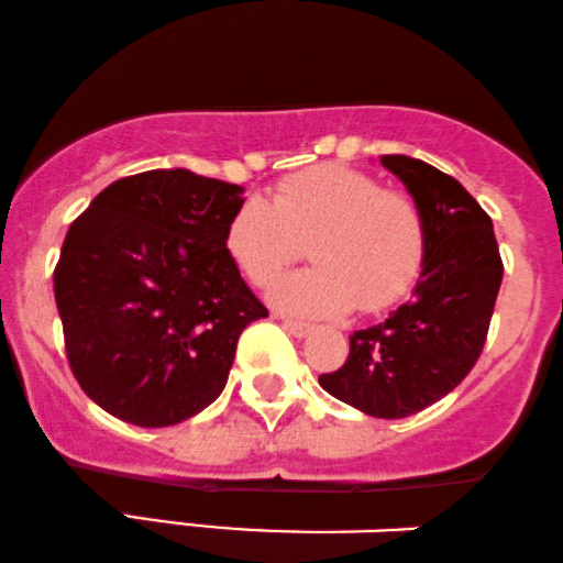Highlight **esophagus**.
Listing matches in <instances>:
<instances>
[{
    "label": "esophagus",
    "mask_w": 563,
    "mask_h": 563,
    "mask_svg": "<svg viewBox=\"0 0 563 563\" xmlns=\"http://www.w3.org/2000/svg\"><path fill=\"white\" fill-rule=\"evenodd\" d=\"M282 327L287 329L289 334H295V336H308L310 332H313V323L295 321V319H284V316H282Z\"/></svg>",
    "instance_id": "obj_1"
}]
</instances>
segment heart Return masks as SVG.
I'll use <instances>...</instances> for the list:
<instances>
[{
  "instance_id": "obj_1",
  "label": "heart",
  "mask_w": 563,
  "mask_h": 563,
  "mask_svg": "<svg viewBox=\"0 0 563 563\" xmlns=\"http://www.w3.org/2000/svg\"><path fill=\"white\" fill-rule=\"evenodd\" d=\"M300 244L313 268L276 284L271 302L284 313L336 316L400 300L424 268L429 229L411 195L336 163L287 176L266 202L244 200L223 229L229 261L257 289L279 279Z\"/></svg>"
}]
</instances>
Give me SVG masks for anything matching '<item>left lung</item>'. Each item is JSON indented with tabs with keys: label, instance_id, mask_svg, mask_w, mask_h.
<instances>
[{
	"label": "left lung",
	"instance_id": "8db88e82",
	"mask_svg": "<svg viewBox=\"0 0 563 563\" xmlns=\"http://www.w3.org/2000/svg\"><path fill=\"white\" fill-rule=\"evenodd\" d=\"M379 163L424 210L427 261L413 300L350 334L345 366L321 374L319 385L376 419H406L453 393L474 368L504 263L490 216L453 176L408 155H382Z\"/></svg>",
	"mask_w": 563,
	"mask_h": 563
}]
</instances>
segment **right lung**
<instances>
[{
	"mask_svg": "<svg viewBox=\"0 0 563 563\" xmlns=\"http://www.w3.org/2000/svg\"><path fill=\"white\" fill-rule=\"evenodd\" d=\"M244 187L155 168L112 181L65 234L55 300L73 376L99 408L170 427L227 387L242 329L268 310L223 250Z\"/></svg>",
	"mask_w": 563,
	"mask_h": 563,
	"instance_id": "add662e5",
	"label": "right lung"
}]
</instances>
